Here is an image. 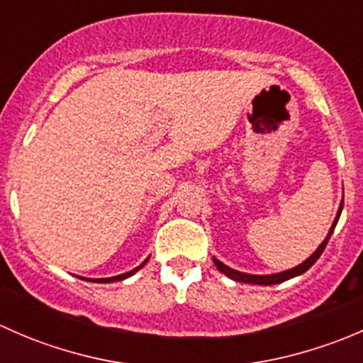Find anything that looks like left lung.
Listing matches in <instances>:
<instances>
[{
  "label": "left lung",
  "instance_id": "1",
  "mask_svg": "<svg viewBox=\"0 0 363 363\" xmlns=\"http://www.w3.org/2000/svg\"><path fill=\"white\" fill-rule=\"evenodd\" d=\"M342 205H344V199H342V202H340V205H339L337 214H335L334 223H332L330 230H328V233H327V237H325L323 242H321L320 246H318V250L314 251L313 255H311L309 258L306 259V262H302V263H300V265L294 267V269L283 270V272H277V274H267V276H256V274H246V272H239V270H235V269H230L228 265H225V263H223V262H219L218 258H212V262H214V265L218 267L219 272H223L226 277H230V279L239 281V283L263 284V286H270V284L284 283V281L291 279V277H296V276H300V274H303V272H306V270H309L311 267H313L314 263H316V259L320 258L321 252H323L325 247H327V244H328V240H330L332 233H334L335 225H337V221H339V218H340V212H342Z\"/></svg>",
  "mask_w": 363,
  "mask_h": 363
}]
</instances>
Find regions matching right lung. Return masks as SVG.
<instances>
[{"label": "right lung", "instance_id": "obj_1", "mask_svg": "<svg viewBox=\"0 0 363 363\" xmlns=\"http://www.w3.org/2000/svg\"><path fill=\"white\" fill-rule=\"evenodd\" d=\"M149 262V258L145 259L144 263H140V265L138 267H135L133 270H130V272H124V274H119V276H113V277H104V279H89V277H80V279H84V281H94V283H116V281H123V279H126V277H130V276H133L135 272H138V270L142 269V267L145 265V263Z\"/></svg>", "mask_w": 363, "mask_h": 363}]
</instances>
